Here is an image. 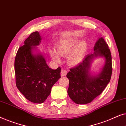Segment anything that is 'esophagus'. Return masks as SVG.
<instances>
[{"mask_svg":"<svg viewBox=\"0 0 126 126\" xmlns=\"http://www.w3.org/2000/svg\"><path fill=\"white\" fill-rule=\"evenodd\" d=\"M67 74V71L65 69H61V76H65Z\"/></svg>","mask_w":126,"mask_h":126,"instance_id":"1","label":"esophagus"}]
</instances>
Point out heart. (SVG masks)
I'll return each instance as SVG.
<instances>
[{"instance_id": "heart-1", "label": "heart", "mask_w": 126, "mask_h": 126, "mask_svg": "<svg viewBox=\"0 0 126 126\" xmlns=\"http://www.w3.org/2000/svg\"><path fill=\"white\" fill-rule=\"evenodd\" d=\"M87 44L85 41L79 42L77 39H72L61 43L57 46V52L53 49H50L49 52L51 58L57 63H60L59 56H67V62L72 66L78 65L85 57L87 51Z\"/></svg>"}]
</instances>
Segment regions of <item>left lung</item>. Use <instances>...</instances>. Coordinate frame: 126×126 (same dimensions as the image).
I'll return each instance as SVG.
<instances>
[{
  "label": "left lung",
  "instance_id": "1",
  "mask_svg": "<svg viewBox=\"0 0 126 126\" xmlns=\"http://www.w3.org/2000/svg\"><path fill=\"white\" fill-rule=\"evenodd\" d=\"M94 50V53L88 54L80 64L70 69L66 75L69 81L68 94L76 104L91 103L101 94L111 80L112 72L111 54L103 37L96 42ZM98 56L105 58V65L99 74L92 75L90 72L91 63Z\"/></svg>",
  "mask_w": 126,
  "mask_h": 126
}]
</instances>
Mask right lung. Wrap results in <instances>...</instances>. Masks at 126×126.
<instances>
[{
  "mask_svg": "<svg viewBox=\"0 0 126 126\" xmlns=\"http://www.w3.org/2000/svg\"><path fill=\"white\" fill-rule=\"evenodd\" d=\"M39 32L29 36L18 49L15 58L16 85L26 99L34 103H44L51 88L61 76V68H50L41 53H34L41 42Z\"/></svg>",
  "mask_w": 126,
  "mask_h": 126,
  "instance_id": "right-lung-1",
  "label": "right lung"
}]
</instances>
